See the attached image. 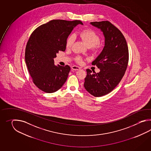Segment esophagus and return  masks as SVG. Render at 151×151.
<instances>
[{"label":"esophagus","instance_id":"1","mask_svg":"<svg viewBox=\"0 0 151 151\" xmlns=\"http://www.w3.org/2000/svg\"><path fill=\"white\" fill-rule=\"evenodd\" d=\"M72 69L73 70H75V71H77V70H80V68H79V66H76V65H73V66H72Z\"/></svg>","mask_w":151,"mask_h":151}]
</instances>
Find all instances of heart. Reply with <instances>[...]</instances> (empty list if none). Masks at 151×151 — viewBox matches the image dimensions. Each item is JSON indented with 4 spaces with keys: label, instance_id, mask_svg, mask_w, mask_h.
I'll return each instance as SVG.
<instances>
[{
    "label": "heart",
    "instance_id": "heart-1",
    "mask_svg": "<svg viewBox=\"0 0 151 151\" xmlns=\"http://www.w3.org/2000/svg\"><path fill=\"white\" fill-rule=\"evenodd\" d=\"M81 39L83 40L88 47H91L94 50H98L101 47L100 42V37L96 32L91 29H85L79 33ZM75 41V35L72 34L68 37L66 46L67 48H70ZM76 60L78 63H81L82 59L80 57H77Z\"/></svg>",
    "mask_w": 151,
    "mask_h": 151
}]
</instances>
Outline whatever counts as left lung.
Wrapping results in <instances>:
<instances>
[{"label": "left lung", "mask_w": 151, "mask_h": 151, "mask_svg": "<svg viewBox=\"0 0 151 151\" xmlns=\"http://www.w3.org/2000/svg\"><path fill=\"white\" fill-rule=\"evenodd\" d=\"M91 24L103 32L105 46L92 63L99 68V72L87 69L83 86L88 93L99 97L110 93L122 79L128 65V48L122 33L112 23L102 21Z\"/></svg>", "instance_id": "1"}]
</instances>
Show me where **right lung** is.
<instances>
[{
    "instance_id": "obj_1",
    "label": "right lung",
    "mask_w": 151,
    "mask_h": 151,
    "mask_svg": "<svg viewBox=\"0 0 151 151\" xmlns=\"http://www.w3.org/2000/svg\"><path fill=\"white\" fill-rule=\"evenodd\" d=\"M80 20H52L32 32L26 46L25 59L29 73L35 86L46 93L59 90L68 79V65L55 66L54 58L65 51L66 42Z\"/></svg>"
}]
</instances>
